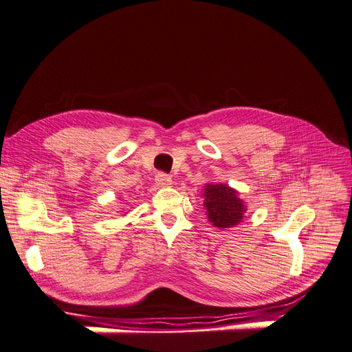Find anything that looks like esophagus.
Segmentation results:
<instances>
[{
  "label": "esophagus",
  "instance_id": "1",
  "mask_svg": "<svg viewBox=\"0 0 352 352\" xmlns=\"http://www.w3.org/2000/svg\"><path fill=\"white\" fill-rule=\"evenodd\" d=\"M155 184L160 188H167V186L172 185V177H170L168 175H166V173H157Z\"/></svg>",
  "mask_w": 352,
  "mask_h": 352
}]
</instances>
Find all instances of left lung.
<instances>
[{"instance_id":"8db88e82","label":"left lung","mask_w":352,"mask_h":352,"mask_svg":"<svg viewBox=\"0 0 352 352\" xmlns=\"http://www.w3.org/2000/svg\"><path fill=\"white\" fill-rule=\"evenodd\" d=\"M202 207L208 221L214 228L230 229L238 226L247 212V204L239 197L236 189L225 184H206L202 189Z\"/></svg>"}]
</instances>
